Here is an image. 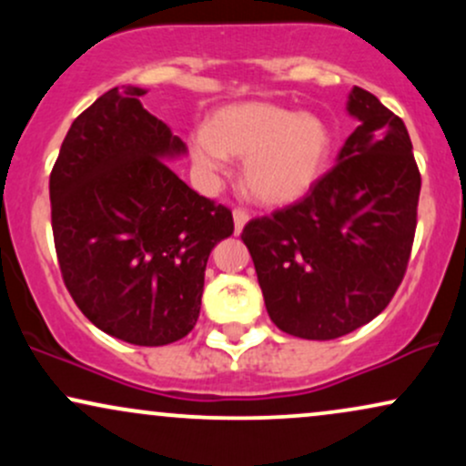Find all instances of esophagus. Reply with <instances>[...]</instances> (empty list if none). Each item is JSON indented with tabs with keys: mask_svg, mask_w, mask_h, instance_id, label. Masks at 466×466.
I'll use <instances>...</instances> for the list:
<instances>
[{
	"mask_svg": "<svg viewBox=\"0 0 466 466\" xmlns=\"http://www.w3.org/2000/svg\"><path fill=\"white\" fill-rule=\"evenodd\" d=\"M248 221H249V212L245 210V208H237V210H234V232L237 234L243 232V226Z\"/></svg>",
	"mask_w": 466,
	"mask_h": 466,
	"instance_id": "esophagus-1",
	"label": "esophagus"
}]
</instances>
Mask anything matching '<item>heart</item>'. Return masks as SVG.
<instances>
[{
  "mask_svg": "<svg viewBox=\"0 0 466 466\" xmlns=\"http://www.w3.org/2000/svg\"><path fill=\"white\" fill-rule=\"evenodd\" d=\"M190 157L208 179L221 177L228 157L243 159V186L256 201L285 206L322 177L330 155L329 127L311 114L271 103L218 109L188 140Z\"/></svg>",
  "mask_w": 466,
  "mask_h": 466,
  "instance_id": "b5f03b06",
  "label": "heart"
}]
</instances>
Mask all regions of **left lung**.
<instances>
[{
	"label": "left lung",
	"mask_w": 466,
	"mask_h": 466,
	"mask_svg": "<svg viewBox=\"0 0 466 466\" xmlns=\"http://www.w3.org/2000/svg\"><path fill=\"white\" fill-rule=\"evenodd\" d=\"M360 120L337 164L300 201L251 218L240 240L278 329L337 339L388 307L408 271L420 173L410 133L377 96L355 87Z\"/></svg>",
	"instance_id": "obj_1"
}]
</instances>
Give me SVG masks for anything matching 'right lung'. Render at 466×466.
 I'll return each mask as SVG.
<instances>
[{
	"mask_svg": "<svg viewBox=\"0 0 466 466\" xmlns=\"http://www.w3.org/2000/svg\"><path fill=\"white\" fill-rule=\"evenodd\" d=\"M114 87L69 127L50 173L52 234L69 296L89 322L136 346L195 329L203 274L232 210L186 186L162 157L186 144Z\"/></svg>",
	"mask_w": 466,
	"mask_h": 466,
	"instance_id": "1",
	"label": "right lung"
}]
</instances>
